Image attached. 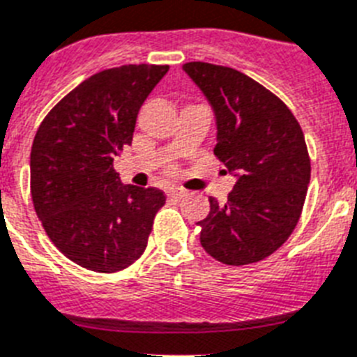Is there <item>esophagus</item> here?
Masks as SVG:
<instances>
[{
  "instance_id": "obj_1",
  "label": "esophagus",
  "mask_w": 357,
  "mask_h": 357,
  "mask_svg": "<svg viewBox=\"0 0 357 357\" xmlns=\"http://www.w3.org/2000/svg\"><path fill=\"white\" fill-rule=\"evenodd\" d=\"M185 195V191L181 188H167V197L169 199H182Z\"/></svg>"
}]
</instances>
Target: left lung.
<instances>
[{
    "mask_svg": "<svg viewBox=\"0 0 357 357\" xmlns=\"http://www.w3.org/2000/svg\"><path fill=\"white\" fill-rule=\"evenodd\" d=\"M182 69L213 107L215 157L237 176L226 204L210 197L200 244L229 266L263 261L299 222L310 184L305 135L281 98L231 67L190 61Z\"/></svg>",
    "mask_w": 357,
    "mask_h": 357,
    "instance_id": "obj_1",
    "label": "left lung"
}]
</instances>
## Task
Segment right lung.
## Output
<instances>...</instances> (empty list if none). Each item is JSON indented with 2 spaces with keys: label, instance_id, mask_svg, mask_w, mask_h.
Masks as SVG:
<instances>
[{
  "label": "right lung",
  "instance_id": "1",
  "mask_svg": "<svg viewBox=\"0 0 357 357\" xmlns=\"http://www.w3.org/2000/svg\"><path fill=\"white\" fill-rule=\"evenodd\" d=\"M169 66L100 70L49 111L31 151V195L56 248L79 266L120 272L144 253L157 188L122 184L113 160L132 140L137 114Z\"/></svg>",
  "mask_w": 357,
  "mask_h": 357
}]
</instances>
